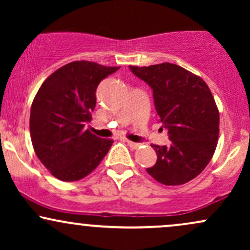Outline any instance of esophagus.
<instances>
[{"label": "esophagus", "mask_w": 250, "mask_h": 250, "mask_svg": "<svg viewBox=\"0 0 250 250\" xmlns=\"http://www.w3.org/2000/svg\"><path fill=\"white\" fill-rule=\"evenodd\" d=\"M125 142L128 143V146H129V147H130L131 149H136V148H139V146H140L139 143L130 141V140H125Z\"/></svg>", "instance_id": "esophagus-1"}]
</instances>
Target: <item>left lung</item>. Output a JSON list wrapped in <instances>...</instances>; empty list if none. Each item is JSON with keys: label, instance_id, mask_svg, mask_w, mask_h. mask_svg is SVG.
Wrapping results in <instances>:
<instances>
[{"label": "left lung", "instance_id": "8db88e82", "mask_svg": "<svg viewBox=\"0 0 250 250\" xmlns=\"http://www.w3.org/2000/svg\"><path fill=\"white\" fill-rule=\"evenodd\" d=\"M130 70L153 89L157 116L171 145H151L157 161L147 173L166 186L189 182L207 167L217 146L220 114L207 83L173 63Z\"/></svg>", "mask_w": 250, "mask_h": 250}]
</instances>
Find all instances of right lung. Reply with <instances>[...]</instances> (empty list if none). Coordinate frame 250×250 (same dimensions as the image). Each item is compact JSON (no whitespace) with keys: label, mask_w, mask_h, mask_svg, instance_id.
<instances>
[{"label":"right lung","mask_w":250,"mask_h":250,"mask_svg":"<svg viewBox=\"0 0 250 250\" xmlns=\"http://www.w3.org/2000/svg\"><path fill=\"white\" fill-rule=\"evenodd\" d=\"M120 67L74 61L47 77L30 109V137L40 161L61 181L85 177L101 163L113 140L85 129L96 105V88Z\"/></svg>","instance_id":"1"}]
</instances>
